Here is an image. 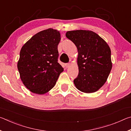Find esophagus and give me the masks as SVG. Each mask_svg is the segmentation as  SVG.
I'll list each match as a JSON object with an SVG mask.
<instances>
[{
  "mask_svg": "<svg viewBox=\"0 0 131 131\" xmlns=\"http://www.w3.org/2000/svg\"><path fill=\"white\" fill-rule=\"evenodd\" d=\"M65 66H66V68H69L70 67V63H66L65 64Z\"/></svg>",
  "mask_w": 131,
  "mask_h": 131,
  "instance_id": "1",
  "label": "esophagus"
}]
</instances>
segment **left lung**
I'll use <instances>...</instances> for the list:
<instances>
[{"mask_svg": "<svg viewBox=\"0 0 131 131\" xmlns=\"http://www.w3.org/2000/svg\"><path fill=\"white\" fill-rule=\"evenodd\" d=\"M66 36L78 51L79 74L73 81L75 86L84 93L97 91L107 81L112 68L109 46L91 30L68 31Z\"/></svg>", "mask_w": 131, "mask_h": 131, "instance_id": "1", "label": "left lung"}]
</instances>
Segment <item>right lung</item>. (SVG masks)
<instances>
[{
    "label": "right lung",
    "mask_w": 131,
    "mask_h": 131,
    "mask_svg": "<svg viewBox=\"0 0 131 131\" xmlns=\"http://www.w3.org/2000/svg\"><path fill=\"white\" fill-rule=\"evenodd\" d=\"M59 31H40L22 47L17 68L22 82L34 94L43 95L54 87L63 68L58 62Z\"/></svg>",
    "instance_id": "right-lung-1"
}]
</instances>
